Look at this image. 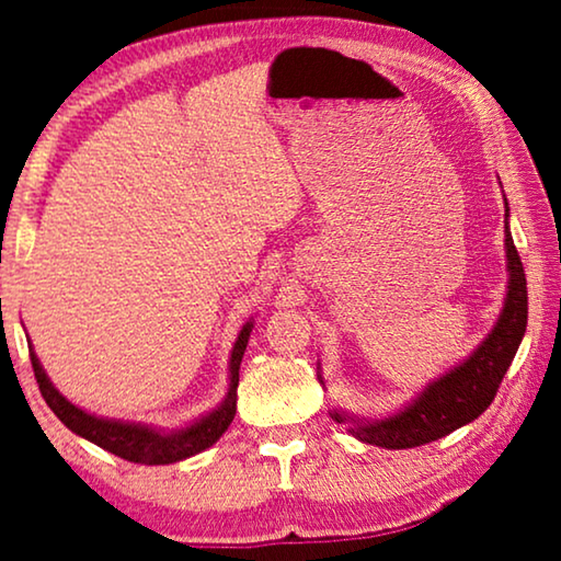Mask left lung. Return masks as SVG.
Wrapping results in <instances>:
<instances>
[{"label":"left lung","instance_id":"left-lung-1","mask_svg":"<svg viewBox=\"0 0 561 561\" xmlns=\"http://www.w3.org/2000/svg\"><path fill=\"white\" fill-rule=\"evenodd\" d=\"M508 202H505V267H508V286H505L503 309L497 313L493 329L485 340L467 355L462 363L449 367L439 378L426 382L409 403L382 419H359L355 413L332 409L336 424H350L355 439L382 449H411L421 444L436 442L455 428L470 424L493 403L503 375L516 357L518 344L526 334L528 294L526 273L520 265L518 250L513 244L508 227ZM319 382L324 386L319 365Z\"/></svg>","mask_w":561,"mask_h":561}]
</instances>
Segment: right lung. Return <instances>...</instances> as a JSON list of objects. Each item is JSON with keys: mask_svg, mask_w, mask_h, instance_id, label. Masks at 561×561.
<instances>
[{"mask_svg": "<svg viewBox=\"0 0 561 561\" xmlns=\"http://www.w3.org/2000/svg\"><path fill=\"white\" fill-rule=\"evenodd\" d=\"M255 327V319L242 324L240 334H237L232 355H229V388L225 401L214 405L211 411L202 413V416L191 421V424L181 428H158L152 424H142V421H125V419H106L96 416L79 409V405L68 401L60 390L53 386L48 373L43 370L41 359H37L33 344H30V359H33L35 380L41 386V393L50 411L71 428L76 436L87 439L96 447H102L112 455H117L127 462L137 465H173L181 459H188L198 455V451L209 449L227 426L232 424L237 413V386H240V363L244 350H248L250 332Z\"/></svg>", "mask_w": 561, "mask_h": 561, "instance_id": "obj_1", "label": "right lung"}]
</instances>
